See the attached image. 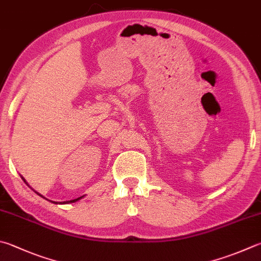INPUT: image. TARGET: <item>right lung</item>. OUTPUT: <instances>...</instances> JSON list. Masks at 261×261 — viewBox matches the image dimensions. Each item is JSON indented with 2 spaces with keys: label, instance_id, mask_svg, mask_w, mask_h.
<instances>
[{
  "label": "right lung",
  "instance_id": "obj_1",
  "mask_svg": "<svg viewBox=\"0 0 261 261\" xmlns=\"http://www.w3.org/2000/svg\"><path fill=\"white\" fill-rule=\"evenodd\" d=\"M22 180H23V181H25V182H26V180H25V179H23V178H22ZM35 193H37V192H35ZM37 194H39V193H37ZM39 195H40V196H42V195H41V194H39ZM42 197H43V196H42ZM82 197H83V196H81V197H77V198H75V200H72V201H67V202H64V204H65V203H74V202H76V201H79V200H81V198H82ZM52 203H55V202H52Z\"/></svg>",
  "mask_w": 261,
  "mask_h": 261
}]
</instances>
